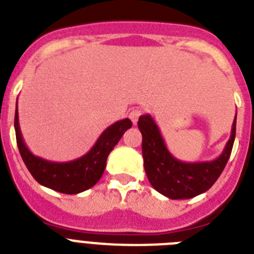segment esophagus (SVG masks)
<instances>
[{"label":"esophagus","instance_id":"esophagus-1","mask_svg":"<svg viewBox=\"0 0 254 254\" xmlns=\"http://www.w3.org/2000/svg\"><path fill=\"white\" fill-rule=\"evenodd\" d=\"M142 114H143V111L140 109H134L130 111L129 119L133 121V124H136V123H138V119L140 118V115Z\"/></svg>","mask_w":254,"mask_h":254}]
</instances>
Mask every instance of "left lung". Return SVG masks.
<instances>
[{"instance_id": "left-lung-1", "label": "left lung", "mask_w": 254, "mask_h": 254, "mask_svg": "<svg viewBox=\"0 0 254 254\" xmlns=\"http://www.w3.org/2000/svg\"><path fill=\"white\" fill-rule=\"evenodd\" d=\"M138 127L143 136L144 170L152 187L170 199H189L208 190L221 175L235 140L237 116L222 153L207 162H183L174 157L151 115H142Z\"/></svg>"}]
</instances>
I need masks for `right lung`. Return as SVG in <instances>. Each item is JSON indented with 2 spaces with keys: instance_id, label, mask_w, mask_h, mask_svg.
<instances>
[{
  "instance_id": "1",
  "label": "right lung",
  "mask_w": 254,
  "mask_h": 254,
  "mask_svg": "<svg viewBox=\"0 0 254 254\" xmlns=\"http://www.w3.org/2000/svg\"><path fill=\"white\" fill-rule=\"evenodd\" d=\"M131 125L129 119L116 121L101 134L96 144L84 156L69 162H54L38 157L28 149L19 127L17 106L15 110V133L24 164L39 184L64 194L81 193L97 184L105 171L110 152Z\"/></svg>"
}]
</instances>
